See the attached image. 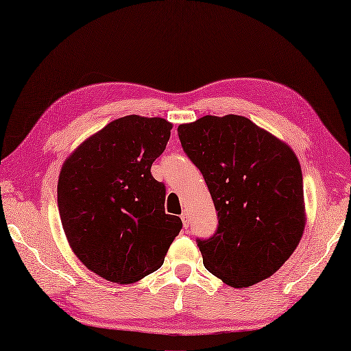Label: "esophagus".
I'll return each instance as SVG.
<instances>
[{"mask_svg":"<svg viewBox=\"0 0 351 351\" xmlns=\"http://www.w3.org/2000/svg\"><path fill=\"white\" fill-rule=\"evenodd\" d=\"M181 219H182L184 227H185V228H188V226H190V215H188V212H186V210H184V212H182V215H181Z\"/></svg>","mask_w":351,"mask_h":351,"instance_id":"1","label":"esophagus"}]
</instances>
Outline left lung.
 Instances as JSON below:
<instances>
[{
    "label": "left lung",
    "instance_id": "obj_1",
    "mask_svg": "<svg viewBox=\"0 0 351 351\" xmlns=\"http://www.w3.org/2000/svg\"><path fill=\"white\" fill-rule=\"evenodd\" d=\"M178 136L218 212L215 234L197 239L206 269L232 287L273 276L305 226L302 172L293 151L234 114L181 124Z\"/></svg>",
    "mask_w": 351,
    "mask_h": 351
}]
</instances>
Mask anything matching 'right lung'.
<instances>
[{"mask_svg":"<svg viewBox=\"0 0 351 351\" xmlns=\"http://www.w3.org/2000/svg\"><path fill=\"white\" fill-rule=\"evenodd\" d=\"M172 124L125 115L84 141L62 166L58 208L74 254L115 283L156 271L182 221L165 212L166 186L151 175Z\"/></svg>","mask_w":351,"mask_h":351,"instance_id":"right-lung-1","label":"right lung"}]
</instances>
